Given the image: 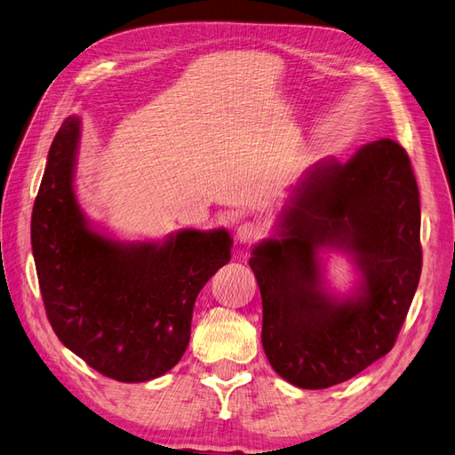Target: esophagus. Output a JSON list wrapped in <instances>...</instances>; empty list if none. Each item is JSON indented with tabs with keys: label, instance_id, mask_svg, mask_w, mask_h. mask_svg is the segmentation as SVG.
I'll list each match as a JSON object with an SVG mask.
<instances>
[{
	"label": "esophagus",
	"instance_id": "esophagus-1",
	"mask_svg": "<svg viewBox=\"0 0 455 455\" xmlns=\"http://www.w3.org/2000/svg\"><path fill=\"white\" fill-rule=\"evenodd\" d=\"M261 237V226L256 222H244L237 228V241L243 244H251Z\"/></svg>",
	"mask_w": 455,
	"mask_h": 455
}]
</instances>
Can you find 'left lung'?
I'll return each mask as SVG.
<instances>
[{
    "label": "left lung",
    "instance_id": "obj_1",
    "mask_svg": "<svg viewBox=\"0 0 455 455\" xmlns=\"http://www.w3.org/2000/svg\"><path fill=\"white\" fill-rule=\"evenodd\" d=\"M419 226L416 176L391 139L301 176L277 237L256 244L249 259L264 307L261 343L283 379L326 389L393 349L421 275ZM323 245L354 254L363 273L355 297L338 302L322 291Z\"/></svg>",
    "mask_w": 455,
    "mask_h": 455
}]
</instances>
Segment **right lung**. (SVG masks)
<instances>
[{"instance_id":"1","label":"right lung","mask_w":455,"mask_h":455,"mask_svg":"<svg viewBox=\"0 0 455 455\" xmlns=\"http://www.w3.org/2000/svg\"><path fill=\"white\" fill-rule=\"evenodd\" d=\"M81 121L51 144L32 211V252L54 334L123 383L169 371L189 343L201 288L231 258L226 229H182L159 243H119L91 229L74 191Z\"/></svg>"}]
</instances>
